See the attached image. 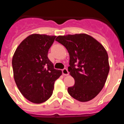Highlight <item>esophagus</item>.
<instances>
[{
	"instance_id": "1",
	"label": "esophagus",
	"mask_w": 124,
	"mask_h": 124,
	"mask_svg": "<svg viewBox=\"0 0 124 124\" xmlns=\"http://www.w3.org/2000/svg\"><path fill=\"white\" fill-rule=\"evenodd\" d=\"M69 71H68V70L67 69H63V70H62V74H63V75H65V76H67V75H69Z\"/></svg>"
}]
</instances>
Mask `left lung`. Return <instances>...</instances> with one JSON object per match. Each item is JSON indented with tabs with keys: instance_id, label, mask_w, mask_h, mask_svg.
I'll return each mask as SVG.
<instances>
[{
	"instance_id": "8db88e82",
	"label": "left lung",
	"mask_w": 124,
	"mask_h": 124,
	"mask_svg": "<svg viewBox=\"0 0 124 124\" xmlns=\"http://www.w3.org/2000/svg\"><path fill=\"white\" fill-rule=\"evenodd\" d=\"M70 55L68 70L75 84L69 94L82 102L88 101L102 90L109 71L108 55L102 45L85 33L58 36L55 39Z\"/></svg>"
}]
</instances>
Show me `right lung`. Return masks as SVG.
Listing matches in <instances>:
<instances>
[{
	"label": "right lung",
	"instance_id": "right-lung-1",
	"mask_svg": "<svg viewBox=\"0 0 124 124\" xmlns=\"http://www.w3.org/2000/svg\"><path fill=\"white\" fill-rule=\"evenodd\" d=\"M55 37L31 35L19 44L13 57L15 83L23 95L34 103H41L50 98L54 82L62 75L48 57Z\"/></svg>",
	"mask_w": 124,
	"mask_h": 124
}]
</instances>
